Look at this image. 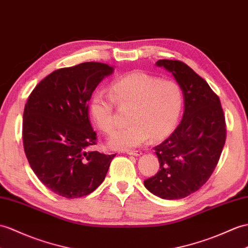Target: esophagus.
<instances>
[{
    "label": "esophagus",
    "instance_id": "1",
    "mask_svg": "<svg viewBox=\"0 0 248 248\" xmlns=\"http://www.w3.org/2000/svg\"><path fill=\"white\" fill-rule=\"evenodd\" d=\"M126 154L129 155H134V156H140V155H141V151H138V150H134V151H126Z\"/></svg>",
    "mask_w": 248,
    "mask_h": 248
}]
</instances>
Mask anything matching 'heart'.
<instances>
[{
    "label": "heart",
    "instance_id": "heart-1",
    "mask_svg": "<svg viewBox=\"0 0 248 248\" xmlns=\"http://www.w3.org/2000/svg\"><path fill=\"white\" fill-rule=\"evenodd\" d=\"M114 101L130 108V125L108 138L114 150H129L140 146L149 138L164 140L177 124L183 108L182 90L173 80L147 73H131L111 85V95L96 92L90 102V115L96 126L105 134L116 128Z\"/></svg>",
    "mask_w": 248,
    "mask_h": 248
}]
</instances>
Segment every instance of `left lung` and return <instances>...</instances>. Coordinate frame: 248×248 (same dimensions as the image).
I'll return each mask as SVG.
<instances>
[{
	"label": "left lung",
	"mask_w": 248,
	"mask_h": 248,
	"mask_svg": "<svg viewBox=\"0 0 248 248\" xmlns=\"http://www.w3.org/2000/svg\"><path fill=\"white\" fill-rule=\"evenodd\" d=\"M155 65L180 85L184 114L173 133L154 147L160 170L143 185L160 199L178 200L198 191L214 172L225 145V117L218 97L191 67L166 59Z\"/></svg>",
	"instance_id": "obj_1"
}]
</instances>
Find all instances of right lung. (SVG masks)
<instances>
[{
    "mask_svg": "<svg viewBox=\"0 0 248 248\" xmlns=\"http://www.w3.org/2000/svg\"><path fill=\"white\" fill-rule=\"evenodd\" d=\"M114 67L84 62L45 77L28 97L23 114V145L32 171L66 199L88 195L105 181L116 154L89 151L97 136L89 119L92 94Z\"/></svg>",
    "mask_w": 248,
    "mask_h": 248,
    "instance_id": "1",
    "label": "right lung"
}]
</instances>
